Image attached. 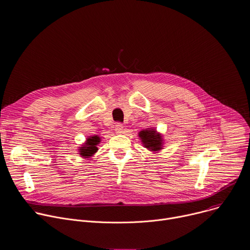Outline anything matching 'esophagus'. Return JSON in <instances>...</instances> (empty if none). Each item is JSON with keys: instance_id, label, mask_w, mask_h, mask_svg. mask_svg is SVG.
Returning <instances> with one entry per match:
<instances>
[{"instance_id": "obj_1", "label": "esophagus", "mask_w": 250, "mask_h": 250, "mask_svg": "<svg viewBox=\"0 0 250 250\" xmlns=\"http://www.w3.org/2000/svg\"><path fill=\"white\" fill-rule=\"evenodd\" d=\"M114 130H115L116 134H122L123 130H124V125L122 124H116L115 127H114Z\"/></svg>"}]
</instances>
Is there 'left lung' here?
Instances as JSON below:
<instances>
[{"label":"left lung","mask_w":250,"mask_h":250,"mask_svg":"<svg viewBox=\"0 0 250 250\" xmlns=\"http://www.w3.org/2000/svg\"><path fill=\"white\" fill-rule=\"evenodd\" d=\"M143 146L152 153H159L164 148V138L154 127H147L139 132Z\"/></svg>","instance_id":"8db88e82"}]
</instances>
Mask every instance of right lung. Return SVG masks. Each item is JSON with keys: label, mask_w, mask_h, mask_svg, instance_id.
I'll return each mask as SVG.
<instances>
[{"label": "right lung", "mask_w": 250, "mask_h": 250, "mask_svg": "<svg viewBox=\"0 0 250 250\" xmlns=\"http://www.w3.org/2000/svg\"><path fill=\"white\" fill-rule=\"evenodd\" d=\"M102 138L95 135L88 137L85 141V143H83L81 146H78V155L83 158V159H89L95 155V153L98 151L97 145L101 143Z\"/></svg>", "instance_id": "1"}]
</instances>
